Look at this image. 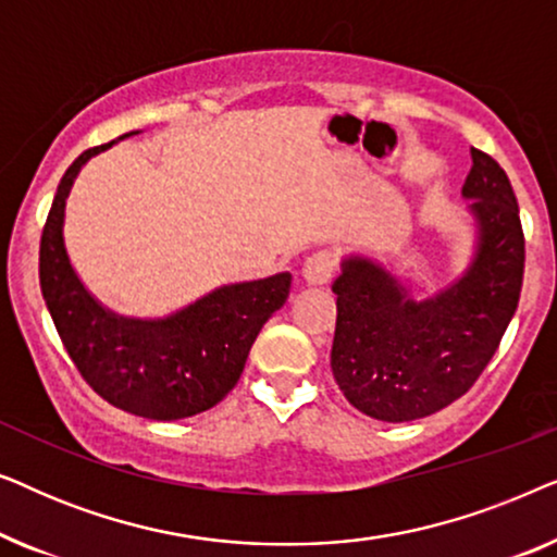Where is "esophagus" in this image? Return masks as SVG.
<instances>
[{
	"label": "esophagus",
	"mask_w": 557,
	"mask_h": 557,
	"mask_svg": "<svg viewBox=\"0 0 557 557\" xmlns=\"http://www.w3.org/2000/svg\"><path fill=\"white\" fill-rule=\"evenodd\" d=\"M334 271H337V256H334L332 250H317V253H311L307 261H304L301 273L309 284L324 286V284H330Z\"/></svg>",
	"instance_id": "34e87169"
}]
</instances>
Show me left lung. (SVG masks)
Masks as SVG:
<instances>
[{"label": "left lung", "mask_w": 557, "mask_h": 557, "mask_svg": "<svg viewBox=\"0 0 557 557\" xmlns=\"http://www.w3.org/2000/svg\"><path fill=\"white\" fill-rule=\"evenodd\" d=\"M461 193L479 223V246L469 271L446 292L413 301L368 258H347L332 284L334 380L377 421H416L461 398L497 352L520 304L524 233L509 177L471 147Z\"/></svg>", "instance_id": "8db88e82"}]
</instances>
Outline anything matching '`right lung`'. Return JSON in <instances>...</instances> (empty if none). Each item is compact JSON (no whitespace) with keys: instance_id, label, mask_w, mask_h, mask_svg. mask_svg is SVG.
<instances>
[{"instance_id":"right-lung-1","label":"right lung","mask_w":557,"mask_h":557,"mask_svg":"<svg viewBox=\"0 0 557 557\" xmlns=\"http://www.w3.org/2000/svg\"><path fill=\"white\" fill-rule=\"evenodd\" d=\"M111 144L83 151L60 180L40 238L42 299L73 364L103 400L151 421H177L210 410L233 391L261 326L284 307L292 276L223 286L154 322L106 311L67 261L63 215L78 170Z\"/></svg>"}]
</instances>
